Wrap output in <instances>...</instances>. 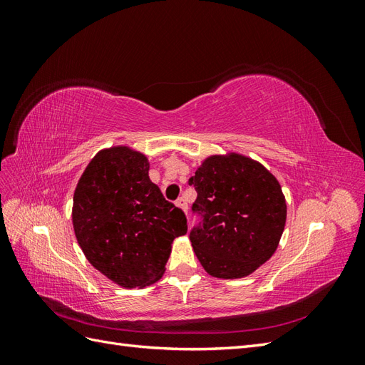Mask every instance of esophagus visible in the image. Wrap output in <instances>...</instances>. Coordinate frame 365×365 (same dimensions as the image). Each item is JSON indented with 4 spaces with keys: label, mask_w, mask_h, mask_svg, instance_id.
<instances>
[{
    "label": "esophagus",
    "mask_w": 365,
    "mask_h": 365,
    "mask_svg": "<svg viewBox=\"0 0 365 365\" xmlns=\"http://www.w3.org/2000/svg\"><path fill=\"white\" fill-rule=\"evenodd\" d=\"M176 205H178L180 208H182L184 210V212L187 213V202H185V200H184V197H180V200H176V202H175Z\"/></svg>",
    "instance_id": "34e87169"
}]
</instances>
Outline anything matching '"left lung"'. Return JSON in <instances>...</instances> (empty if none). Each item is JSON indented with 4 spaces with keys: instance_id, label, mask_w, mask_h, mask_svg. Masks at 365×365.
Here are the masks:
<instances>
[{
    "instance_id": "1",
    "label": "left lung",
    "mask_w": 365,
    "mask_h": 365,
    "mask_svg": "<svg viewBox=\"0 0 365 365\" xmlns=\"http://www.w3.org/2000/svg\"><path fill=\"white\" fill-rule=\"evenodd\" d=\"M200 222L190 242L204 269L217 279L256 271L277 248L286 222L279 181L262 164L233 153L210 157L189 180Z\"/></svg>"
}]
</instances>
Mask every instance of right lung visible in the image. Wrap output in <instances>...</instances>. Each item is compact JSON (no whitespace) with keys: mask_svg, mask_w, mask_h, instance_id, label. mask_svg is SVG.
<instances>
[{"mask_svg":"<svg viewBox=\"0 0 365 365\" xmlns=\"http://www.w3.org/2000/svg\"><path fill=\"white\" fill-rule=\"evenodd\" d=\"M145 155L128 148L98 152L77 182L73 225L93 267L123 288L161 279L175 237L187 233L181 208L149 180Z\"/></svg>","mask_w":365,"mask_h":365,"instance_id":"right-lung-1","label":"right lung"}]
</instances>
